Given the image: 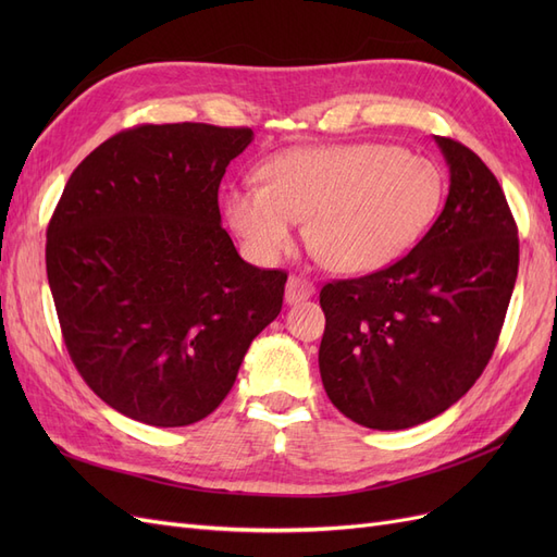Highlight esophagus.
<instances>
[{
	"label": "esophagus",
	"instance_id": "34e87169",
	"mask_svg": "<svg viewBox=\"0 0 557 557\" xmlns=\"http://www.w3.org/2000/svg\"><path fill=\"white\" fill-rule=\"evenodd\" d=\"M313 293L315 288L309 278L290 276L288 283H285V305H299V301L313 297Z\"/></svg>",
	"mask_w": 557,
	"mask_h": 557
}]
</instances>
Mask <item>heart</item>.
Here are the masks:
<instances>
[{
  "label": "heart",
  "instance_id": "heart-1",
  "mask_svg": "<svg viewBox=\"0 0 557 557\" xmlns=\"http://www.w3.org/2000/svg\"><path fill=\"white\" fill-rule=\"evenodd\" d=\"M262 185L227 195L232 230L252 258L272 262L295 246L299 221L334 272L367 274L413 248L444 197L440 166L387 144L297 148L269 160Z\"/></svg>",
  "mask_w": 557,
  "mask_h": 557
}]
</instances>
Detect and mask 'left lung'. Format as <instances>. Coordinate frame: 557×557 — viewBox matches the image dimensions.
<instances>
[{"instance_id":"left-lung-1","label":"left lung","mask_w":557,"mask_h":557,"mask_svg":"<svg viewBox=\"0 0 557 557\" xmlns=\"http://www.w3.org/2000/svg\"><path fill=\"white\" fill-rule=\"evenodd\" d=\"M444 211L407 258L320 290V379L352 423L407 430L453 407L491 360L518 276V230L497 178L467 146Z\"/></svg>"}]
</instances>
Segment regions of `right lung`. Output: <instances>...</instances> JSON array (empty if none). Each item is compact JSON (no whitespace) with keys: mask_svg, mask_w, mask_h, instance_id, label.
<instances>
[{"mask_svg":"<svg viewBox=\"0 0 557 557\" xmlns=\"http://www.w3.org/2000/svg\"><path fill=\"white\" fill-rule=\"evenodd\" d=\"M248 127L141 125L64 185L46 232L66 350L111 409L183 428L218 409L250 342L281 313L285 272L242 260L218 188Z\"/></svg>","mask_w":557,"mask_h":557,"instance_id":"1","label":"right lung"}]
</instances>
